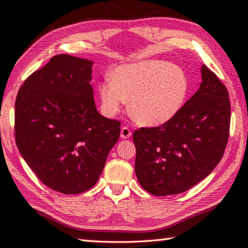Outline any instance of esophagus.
<instances>
[{
	"instance_id": "1",
	"label": "esophagus",
	"mask_w": 248,
	"mask_h": 248,
	"mask_svg": "<svg viewBox=\"0 0 248 248\" xmlns=\"http://www.w3.org/2000/svg\"><path fill=\"white\" fill-rule=\"evenodd\" d=\"M131 135H132V132H131L129 128H127V127L121 128V131H120V138L121 139H124V140L129 139Z\"/></svg>"
}]
</instances>
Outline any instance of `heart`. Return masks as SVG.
Returning <instances> with one entry per match:
<instances>
[{
    "instance_id": "obj_1",
    "label": "heart",
    "mask_w": 248,
    "mask_h": 248,
    "mask_svg": "<svg viewBox=\"0 0 248 248\" xmlns=\"http://www.w3.org/2000/svg\"><path fill=\"white\" fill-rule=\"evenodd\" d=\"M189 93L186 71L170 62L149 60L121 65L99 85L105 115L114 116L130 100V114L148 127L162 125L181 112Z\"/></svg>"
}]
</instances>
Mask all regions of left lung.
Instances as JSON below:
<instances>
[{"mask_svg":"<svg viewBox=\"0 0 248 248\" xmlns=\"http://www.w3.org/2000/svg\"><path fill=\"white\" fill-rule=\"evenodd\" d=\"M202 80L175 118L133 133L136 177L155 196L187 191L209 176L224 155L230 127L229 93L204 65Z\"/></svg>","mask_w":248,"mask_h":248,"instance_id":"8db88e82","label":"left lung"}]
</instances>
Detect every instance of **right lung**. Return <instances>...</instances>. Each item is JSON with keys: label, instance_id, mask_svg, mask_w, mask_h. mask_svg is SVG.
I'll return each mask as SVG.
<instances>
[{"label": "right lung", "instance_id": "obj_1", "mask_svg": "<svg viewBox=\"0 0 248 248\" xmlns=\"http://www.w3.org/2000/svg\"><path fill=\"white\" fill-rule=\"evenodd\" d=\"M93 62L52 57L26 78L15 104V138L24 161L45 186L67 195L97 183L120 123L100 115L91 85Z\"/></svg>", "mask_w": 248, "mask_h": 248}]
</instances>
